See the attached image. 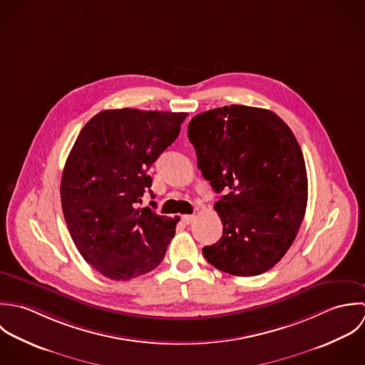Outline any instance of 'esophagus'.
Returning <instances> with one entry per match:
<instances>
[{
    "mask_svg": "<svg viewBox=\"0 0 365 365\" xmlns=\"http://www.w3.org/2000/svg\"><path fill=\"white\" fill-rule=\"evenodd\" d=\"M196 219L193 215H185V216H182V221L185 222V224H190L193 220Z\"/></svg>",
    "mask_w": 365,
    "mask_h": 365,
    "instance_id": "34e87169",
    "label": "esophagus"
}]
</instances>
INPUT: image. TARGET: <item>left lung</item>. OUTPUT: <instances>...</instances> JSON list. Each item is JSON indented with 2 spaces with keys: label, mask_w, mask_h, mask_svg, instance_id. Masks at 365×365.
Returning <instances> with one entry per match:
<instances>
[{
  "label": "left lung",
  "mask_w": 365,
  "mask_h": 365,
  "mask_svg": "<svg viewBox=\"0 0 365 365\" xmlns=\"http://www.w3.org/2000/svg\"><path fill=\"white\" fill-rule=\"evenodd\" d=\"M197 166L216 193L222 235L203 248L235 277L271 269L296 238L307 205V175L291 128L272 111L225 106L189 123Z\"/></svg>",
  "instance_id": "left-lung-1"
}]
</instances>
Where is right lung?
I'll list each match as a JSON object with an SVG mask.
<instances>
[{"instance_id":"right-lung-1","label":"right lung","mask_w":365,"mask_h":365,"mask_svg":"<svg viewBox=\"0 0 365 365\" xmlns=\"http://www.w3.org/2000/svg\"><path fill=\"white\" fill-rule=\"evenodd\" d=\"M186 117L104 110L74 143L62 175V210L81 257L108 279L141 277L165 257L179 217L159 216L137 203L152 186L149 168L178 138Z\"/></svg>"}]
</instances>
